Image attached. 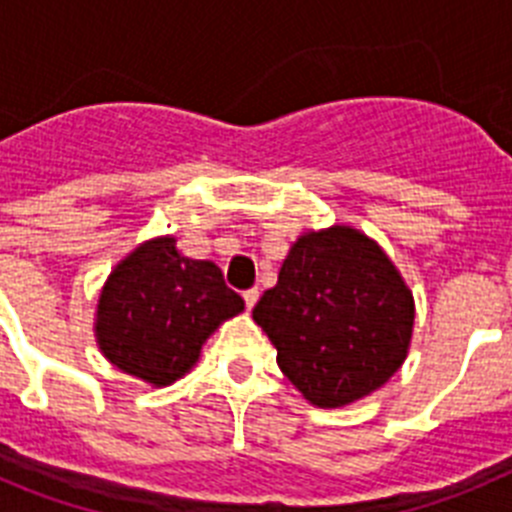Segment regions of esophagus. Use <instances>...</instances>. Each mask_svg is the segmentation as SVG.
<instances>
[{"label":"esophagus","mask_w":512,"mask_h":512,"mask_svg":"<svg viewBox=\"0 0 512 512\" xmlns=\"http://www.w3.org/2000/svg\"><path fill=\"white\" fill-rule=\"evenodd\" d=\"M243 300H246V307H248V310H251V307L256 305V302H259V287L246 289V292H243Z\"/></svg>","instance_id":"1"}]
</instances>
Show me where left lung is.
Segmentation results:
<instances>
[{"instance_id":"obj_1","label":"left lung","mask_w":512,"mask_h":512,"mask_svg":"<svg viewBox=\"0 0 512 512\" xmlns=\"http://www.w3.org/2000/svg\"><path fill=\"white\" fill-rule=\"evenodd\" d=\"M253 320L277 364L315 408L364 400L405 364L415 300L392 259L354 225L307 230Z\"/></svg>"}]
</instances>
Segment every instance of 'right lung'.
Instances as JSON below:
<instances>
[{"label":"right lung","mask_w":512,"mask_h":512,"mask_svg":"<svg viewBox=\"0 0 512 512\" xmlns=\"http://www.w3.org/2000/svg\"><path fill=\"white\" fill-rule=\"evenodd\" d=\"M243 307L217 264L182 256L174 235H158L110 271L94 312V338L120 372L169 387L192 372L207 338Z\"/></svg>","instance_id":"1"}]
</instances>
